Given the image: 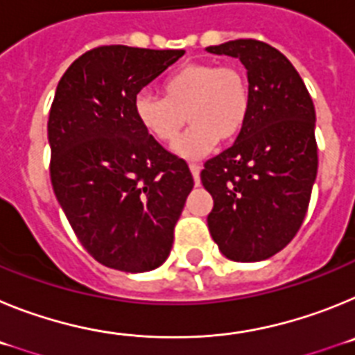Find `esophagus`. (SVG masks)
<instances>
[{"instance_id":"obj_1","label":"esophagus","mask_w":355,"mask_h":355,"mask_svg":"<svg viewBox=\"0 0 355 355\" xmlns=\"http://www.w3.org/2000/svg\"><path fill=\"white\" fill-rule=\"evenodd\" d=\"M190 171H192L193 181H196V184H199V174H200V165H199V163H190Z\"/></svg>"}]
</instances>
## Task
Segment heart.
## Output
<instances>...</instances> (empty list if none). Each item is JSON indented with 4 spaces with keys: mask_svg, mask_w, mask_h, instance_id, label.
Listing matches in <instances>:
<instances>
[{
    "mask_svg": "<svg viewBox=\"0 0 355 355\" xmlns=\"http://www.w3.org/2000/svg\"><path fill=\"white\" fill-rule=\"evenodd\" d=\"M163 97L140 92L135 115L140 126L162 144L172 142L184 126H192L175 142L183 158L208 155L216 142H231L245 128L250 112V83L238 65L192 62L163 81Z\"/></svg>",
    "mask_w": 355,
    "mask_h": 355,
    "instance_id": "1",
    "label": "heart"
}]
</instances>
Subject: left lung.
Wrapping results in <instances>:
<instances>
[{"label": "left lung", "instance_id": "obj_1", "mask_svg": "<svg viewBox=\"0 0 355 355\" xmlns=\"http://www.w3.org/2000/svg\"><path fill=\"white\" fill-rule=\"evenodd\" d=\"M240 58L250 83V112L236 142L208 159L200 181L213 197L211 238L225 258L261 261L293 240L318 171L315 106L286 56L254 39L209 46Z\"/></svg>", "mask_w": 355, "mask_h": 355}]
</instances>
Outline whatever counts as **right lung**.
Listing matches in <instances>:
<instances>
[{
  "label": "right lung",
  "instance_id": "right-lung-1",
  "mask_svg": "<svg viewBox=\"0 0 355 355\" xmlns=\"http://www.w3.org/2000/svg\"><path fill=\"white\" fill-rule=\"evenodd\" d=\"M183 49L101 46L71 64L48 121L51 184L78 240L122 272L163 265L193 178L139 124L135 97Z\"/></svg>",
  "mask_w": 355,
  "mask_h": 355
}]
</instances>
